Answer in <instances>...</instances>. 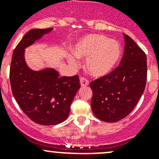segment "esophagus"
Masks as SVG:
<instances>
[{
	"instance_id": "1",
	"label": "esophagus",
	"mask_w": 159,
	"mask_h": 159,
	"mask_svg": "<svg viewBox=\"0 0 159 159\" xmlns=\"http://www.w3.org/2000/svg\"><path fill=\"white\" fill-rule=\"evenodd\" d=\"M80 83H81V85L82 87H84V86H88L89 84V81L87 78H84V77H81L80 78Z\"/></svg>"
}]
</instances>
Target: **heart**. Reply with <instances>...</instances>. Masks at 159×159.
<instances>
[{
    "label": "heart",
    "mask_w": 159,
    "mask_h": 159,
    "mask_svg": "<svg viewBox=\"0 0 159 159\" xmlns=\"http://www.w3.org/2000/svg\"><path fill=\"white\" fill-rule=\"evenodd\" d=\"M77 57H87L85 68L90 75L95 78L106 76L114 69L121 54V46L115 40L102 34H89L78 41L73 48ZM68 60L77 63L73 56Z\"/></svg>",
    "instance_id": "1"
}]
</instances>
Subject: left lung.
<instances>
[{
	"label": "left lung",
	"mask_w": 159,
	"mask_h": 159,
	"mask_svg": "<svg viewBox=\"0 0 159 159\" xmlns=\"http://www.w3.org/2000/svg\"><path fill=\"white\" fill-rule=\"evenodd\" d=\"M125 51L120 65L106 76L91 81V109L98 119L116 122L129 115L145 91L147 57L125 34Z\"/></svg>",
	"instance_id": "obj_1"
}]
</instances>
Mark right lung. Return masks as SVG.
<instances>
[{
    "mask_svg": "<svg viewBox=\"0 0 159 159\" xmlns=\"http://www.w3.org/2000/svg\"><path fill=\"white\" fill-rule=\"evenodd\" d=\"M51 30L46 28L28 31L14 50L10 68L14 98L28 118L42 125H54L65 121L81 87L78 75L59 77L54 68L33 70L27 65L25 49Z\"/></svg>",
    "mask_w": 159,
    "mask_h": 159,
    "instance_id": "add662e5",
    "label": "right lung"
}]
</instances>
